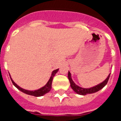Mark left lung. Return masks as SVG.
<instances>
[{
	"label": "left lung",
	"mask_w": 121,
	"mask_h": 121,
	"mask_svg": "<svg viewBox=\"0 0 121 121\" xmlns=\"http://www.w3.org/2000/svg\"><path fill=\"white\" fill-rule=\"evenodd\" d=\"M110 73L109 74L108 77L106 78V79L105 80V81H104L102 82H101L100 84H98V85H96V86H93V87H91V88H82L81 86L77 85L72 80L71 73H70V71H68V78L69 81H70V86H71V88H72L77 94L81 95H87V94L94 93L97 92V91H99L100 90H101L102 88H104V87L107 84V82L109 79V78H110Z\"/></svg>",
	"instance_id": "8db88e82"
}]
</instances>
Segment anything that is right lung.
<instances>
[{"label": "right lung", "instance_id": "right-lung-1", "mask_svg": "<svg viewBox=\"0 0 121 121\" xmlns=\"http://www.w3.org/2000/svg\"><path fill=\"white\" fill-rule=\"evenodd\" d=\"M58 69H56V70L53 71L52 73H51V76L50 77V79L48 81L47 83L46 84V85L45 86H42V88H39L38 90H36L34 91H30V90H27L23 89V88H21L19 85H17L16 83L13 81V80L12 79V78H11V76L9 74V76H10V79L12 81L13 84L14 85L18 90H19L20 91H21L22 92L24 93L25 94H27L28 95H31V96H36V97H39L42 96H43L44 95H45L46 93H47L51 90V85H52V81H53V79L54 78V76H55V74L57 73V72L58 71Z\"/></svg>", "mask_w": 121, "mask_h": 121}]
</instances>
